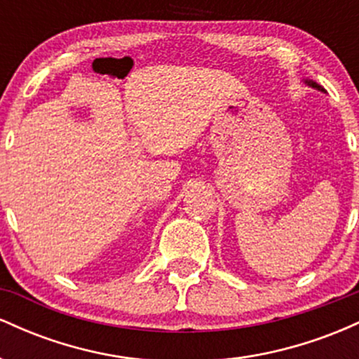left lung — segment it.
Instances as JSON below:
<instances>
[{"label": "left lung", "instance_id": "1", "mask_svg": "<svg viewBox=\"0 0 359 359\" xmlns=\"http://www.w3.org/2000/svg\"><path fill=\"white\" fill-rule=\"evenodd\" d=\"M309 84H311V86H312V88H317V89H320V90H324V89H323V88H320V86H317V84H316V82H309Z\"/></svg>", "mask_w": 359, "mask_h": 359}]
</instances>
